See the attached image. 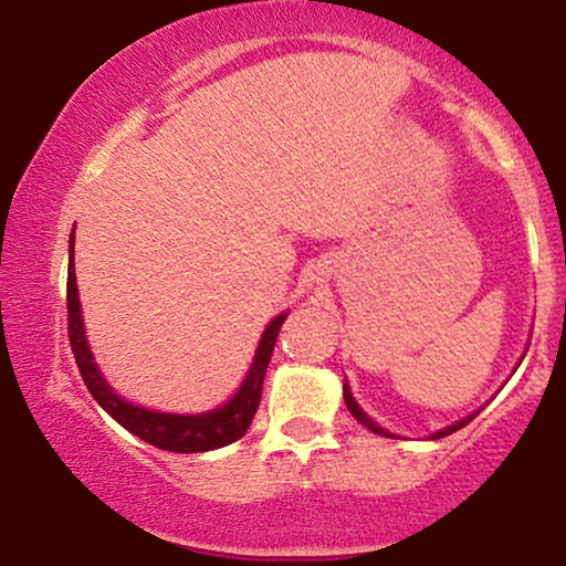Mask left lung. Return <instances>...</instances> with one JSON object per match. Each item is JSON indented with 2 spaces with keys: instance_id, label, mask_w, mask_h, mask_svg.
<instances>
[{
  "instance_id": "1",
  "label": "left lung",
  "mask_w": 566,
  "mask_h": 566,
  "mask_svg": "<svg viewBox=\"0 0 566 566\" xmlns=\"http://www.w3.org/2000/svg\"><path fill=\"white\" fill-rule=\"evenodd\" d=\"M345 405H347V409H350V415L355 417V420H358L360 424H366V428L368 430H374L376 432V436H389L391 438V432H386L384 428H378V424L374 422V420H370V417L366 415V412H363V409L358 407V405H355V399H353V394H350V389H347V384H345ZM471 420H474V415H471V417H467V420H459V422H455V424H451V428H446V430H438L436 432V436H432V438H446V436H451V432H455V430H461L463 428V424H469Z\"/></svg>"
}]
</instances>
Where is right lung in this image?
<instances>
[{"label":"right lung","mask_w":566,"mask_h":566,"mask_svg":"<svg viewBox=\"0 0 566 566\" xmlns=\"http://www.w3.org/2000/svg\"><path fill=\"white\" fill-rule=\"evenodd\" d=\"M72 244H74V234L69 239V277H66L69 343H72L76 368H80L84 384H87L92 397L97 399V405L103 407L113 420H118L128 432H134L136 438L146 440V443L161 448V451L203 453V451H213V448H223L242 438L260 407L262 381H265L270 355L275 350V339L285 322V314L275 316V319L268 324L265 335L260 339L258 355H254L250 374H247L242 389L234 394V399H231L229 405H223L221 409H216V412H206V415L151 412V409L128 405L126 399H120L118 394L105 384V378L99 376L95 360H92L87 339H84L80 296H76Z\"/></svg>","instance_id":"obj_1"}]
</instances>
